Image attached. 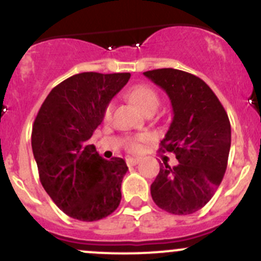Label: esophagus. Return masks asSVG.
Instances as JSON below:
<instances>
[{"instance_id": "obj_1", "label": "esophagus", "mask_w": 261, "mask_h": 261, "mask_svg": "<svg viewBox=\"0 0 261 261\" xmlns=\"http://www.w3.org/2000/svg\"><path fill=\"white\" fill-rule=\"evenodd\" d=\"M139 162H140V158H127L126 159V163H127V166H135V164H138Z\"/></svg>"}]
</instances>
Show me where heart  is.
<instances>
[{
  "label": "heart",
  "mask_w": 261,
  "mask_h": 261,
  "mask_svg": "<svg viewBox=\"0 0 261 261\" xmlns=\"http://www.w3.org/2000/svg\"><path fill=\"white\" fill-rule=\"evenodd\" d=\"M127 98L130 99L131 103L136 106L140 111H143L144 113L146 111L151 110V108L158 107L159 105V95L155 90L151 87L145 84H138L134 85L130 90L127 92ZM111 113H112V105H108L105 110V117L110 118ZM146 136H138V138H134L130 141V146L128 148L131 150H139L141 148V143L145 141Z\"/></svg>",
  "instance_id": "heart-1"
}]
</instances>
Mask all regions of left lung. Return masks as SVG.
<instances>
[{
  "label": "left lung",
  "mask_w": 261,
  "mask_h": 261,
  "mask_svg": "<svg viewBox=\"0 0 261 261\" xmlns=\"http://www.w3.org/2000/svg\"><path fill=\"white\" fill-rule=\"evenodd\" d=\"M171 100L173 118L161 141L178 164L161 163L150 186L154 203L176 216L203 208L223 179L231 148V123L213 90L200 77L176 69L144 72Z\"/></svg>",
  "instance_id": "8db88e82"
}]
</instances>
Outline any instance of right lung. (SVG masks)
Returning <instances> with one entry per match:
<instances>
[{
  "instance_id": "right-lung-1",
  "label": "right lung",
  "mask_w": 261,
  "mask_h": 261,
  "mask_svg": "<svg viewBox=\"0 0 261 261\" xmlns=\"http://www.w3.org/2000/svg\"><path fill=\"white\" fill-rule=\"evenodd\" d=\"M130 76L128 72L74 75L50 90L35 117L32 149L40 182L71 218L99 221L120 205L126 162L102 158L88 141Z\"/></svg>"
}]
</instances>
